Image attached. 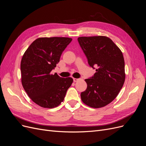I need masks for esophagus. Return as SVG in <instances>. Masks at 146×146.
Wrapping results in <instances>:
<instances>
[{
	"instance_id": "obj_1",
	"label": "esophagus",
	"mask_w": 146,
	"mask_h": 146,
	"mask_svg": "<svg viewBox=\"0 0 146 146\" xmlns=\"http://www.w3.org/2000/svg\"><path fill=\"white\" fill-rule=\"evenodd\" d=\"M80 79H81V78H74L73 80H74V82H77L78 81V80H80Z\"/></svg>"
}]
</instances>
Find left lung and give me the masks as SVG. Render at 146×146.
<instances>
[{
    "mask_svg": "<svg viewBox=\"0 0 146 146\" xmlns=\"http://www.w3.org/2000/svg\"><path fill=\"white\" fill-rule=\"evenodd\" d=\"M78 42L90 67L97 68L85 80L87 89L81 93L82 102L93 108L105 106L117 97L125 81L124 60L121 50L106 36L80 37Z\"/></svg>",
    "mask_w": 146,
    "mask_h": 146,
    "instance_id": "obj_1",
    "label": "left lung"
}]
</instances>
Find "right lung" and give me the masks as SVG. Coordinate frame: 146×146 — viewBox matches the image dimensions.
Masks as SVG:
<instances>
[{
  "label": "right lung",
  "mask_w": 146,
  "mask_h": 146,
  "mask_svg": "<svg viewBox=\"0 0 146 146\" xmlns=\"http://www.w3.org/2000/svg\"><path fill=\"white\" fill-rule=\"evenodd\" d=\"M72 40L57 37L38 38L23 54L21 64L22 86L29 97L40 106H58L71 86L72 78H62L51 72Z\"/></svg>",
  "instance_id": "add662e5"
}]
</instances>
